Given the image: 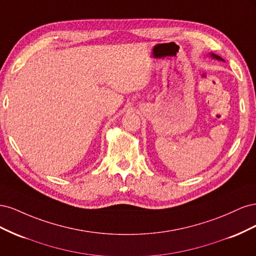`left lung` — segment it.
Wrapping results in <instances>:
<instances>
[{"label":"left lung","instance_id":"obj_1","mask_svg":"<svg viewBox=\"0 0 256 256\" xmlns=\"http://www.w3.org/2000/svg\"><path fill=\"white\" fill-rule=\"evenodd\" d=\"M212 58H216V60H223L220 56H216V54H214V53H212Z\"/></svg>","mask_w":256,"mask_h":256}]
</instances>
